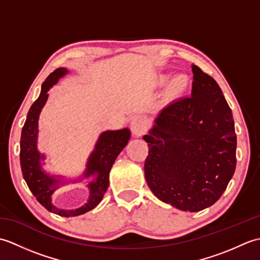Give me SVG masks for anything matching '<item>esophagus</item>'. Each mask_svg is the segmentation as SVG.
<instances>
[{
	"instance_id": "1",
	"label": "esophagus",
	"mask_w": 260,
	"mask_h": 260,
	"mask_svg": "<svg viewBox=\"0 0 260 260\" xmlns=\"http://www.w3.org/2000/svg\"><path fill=\"white\" fill-rule=\"evenodd\" d=\"M147 128V123L144 118L142 117H134L131 121V129L132 133L135 136H141L144 134Z\"/></svg>"
}]
</instances>
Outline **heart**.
I'll use <instances>...</instances> for the list:
<instances>
[{
	"mask_svg": "<svg viewBox=\"0 0 260 260\" xmlns=\"http://www.w3.org/2000/svg\"><path fill=\"white\" fill-rule=\"evenodd\" d=\"M169 78H170V75L162 74L158 76L157 81L159 84H164V82H167L169 80ZM187 87H189V79H187V77L185 75L174 76L169 84V89L173 93H178V95L179 93L185 92Z\"/></svg>",
	"mask_w": 260,
	"mask_h": 260,
	"instance_id": "1",
	"label": "heart"
}]
</instances>
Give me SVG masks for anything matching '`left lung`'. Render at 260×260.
<instances>
[{
  "label": "left lung",
  "instance_id": "1",
  "mask_svg": "<svg viewBox=\"0 0 260 260\" xmlns=\"http://www.w3.org/2000/svg\"><path fill=\"white\" fill-rule=\"evenodd\" d=\"M190 97L169 104L148 134L145 179L153 194L198 212L217 202L236 169L233 112L219 85L196 64Z\"/></svg>",
  "mask_w": 260,
  "mask_h": 260
}]
</instances>
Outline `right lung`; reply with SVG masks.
I'll use <instances>...</instances> for the list:
<instances>
[{"label":"right lung","instance_id":"right-lung-1","mask_svg":"<svg viewBox=\"0 0 260 260\" xmlns=\"http://www.w3.org/2000/svg\"><path fill=\"white\" fill-rule=\"evenodd\" d=\"M69 73L68 69L58 68L48 76L41 86L40 96L32 104L21 133L20 162L23 178L32 194L48 211L61 217H77L96 208L103 200L109 185V172L118 154L123 151L131 139V131L127 128L117 131H105L98 140L87 159L86 169L77 179H67L62 175H54L43 169L46 155L38 148L39 116L45 106L48 91ZM86 180L90 190L87 202L80 208L64 210L59 209L52 203V194L60 186L69 183H78Z\"/></svg>","mask_w":260,"mask_h":260}]
</instances>
